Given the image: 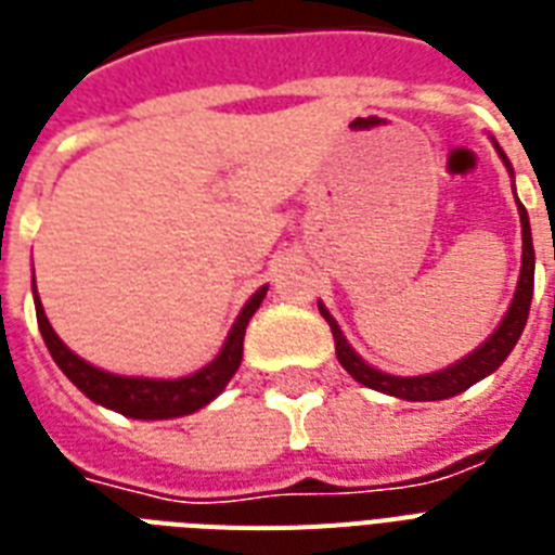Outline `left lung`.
Returning a JSON list of instances; mask_svg holds the SVG:
<instances>
[{"instance_id": "obj_1", "label": "left lung", "mask_w": 555, "mask_h": 555, "mask_svg": "<svg viewBox=\"0 0 555 555\" xmlns=\"http://www.w3.org/2000/svg\"><path fill=\"white\" fill-rule=\"evenodd\" d=\"M499 149V143H495ZM504 166L513 175V166H509L507 154L499 149ZM518 203V201H516ZM518 217H521V274H518L516 295H513V304H509L504 321L499 323V330L490 335V338L481 344L478 349L461 358L459 363L447 366L441 372H429V375H412V378H401V375H389V372H380L375 366L363 361L361 354L349 347V340L344 338L338 321L332 318L330 309L323 304H318L321 314L326 318L332 330V338H335V352H338L340 366L352 375L358 384L370 389H378L384 396H396L403 401H444V398H453L464 389H469L473 384H478L481 378H487L490 372H495L504 363L516 340L521 338L525 332L527 314H530V300H533V272H535V251H533V237H530V220H527V208L518 203Z\"/></svg>"}]
</instances>
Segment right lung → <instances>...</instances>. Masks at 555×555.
Here are the masks:
<instances>
[{"mask_svg": "<svg viewBox=\"0 0 555 555\" xmlns=\"http://www.w3.org/2000/svg\"><path fill=\"white\" fill-rule=\"evenodd\" d=\"M266 289L269 286H260L246 300V306H243L237 321L229 330V338H225L223 349L217 352L215 361L206 363L194 375H185V378H134V375H114V372H105L100 366H91V363L82 361L79 354L70 352L56 338V332H53V326L46 318V309L39 304L37 286H34V304H37V323L42 338H46L48 352H51L56 366L68 375V380L79 392H86L94 403L108 406V410L119 412V415H128V418L159 421L192 415V412L203 410L206 403H211L223 392L225 384L232 380V375L241 366L243 335H246L251 314L263 304Z\"/></svg>", "mask_w": 555, "mask_h": 555, "instance_id": "1", "label": "right lung"}]
</instances>
